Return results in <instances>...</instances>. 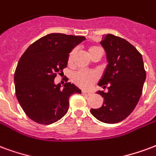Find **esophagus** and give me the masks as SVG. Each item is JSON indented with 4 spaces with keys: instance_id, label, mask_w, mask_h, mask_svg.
Instances as JSON below:
<instances>
[{
    "instance_id": "34e87169",
    "label": "esophagus",
    "mask_w": 156,
    "mask_h": 156,
    "mask_svg": "<svg viewBox=\"0 0 156 156\" xmlns=\"http://www.w3.org/2000/svg\"><path fill=\"white\" fill-rule=\"evenodd\" d=\"M81 94L84 95H86V96H89V95H91V93L90 91H87V90H82V91H81Z\"/></svg>"
}]
</instances>
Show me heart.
Returning a JSON list of instances; mask_svg holds the SVG:
<instances>
[{
	"mask_svg": "<svg viewBox=\"0 0 156 156\" xmlns=\"http://www.w3.org/2000/svg\"><path fill=\"white\" fill-rule=\"evenodd\" d=\"M100 49L97 46H90L88 48L89 54L90 55L92 52ZM76 50L73 49L71 50L70 52L68 55V63H71V61L73 60L74 56L76 55ZM99 75L95 71H86V70H78L76 72H75L71 76V80L77 86H79L83 89H89L93 86L95 81L98 80Z\"/></svg>",
	"mask_w": 156,
	"mask_h": 156,
	"instance_id": "heart-1",
	"label": "heart"
}]
</instances>
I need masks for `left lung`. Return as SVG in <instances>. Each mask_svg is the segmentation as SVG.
<instances>
[{"mask_svg":"<svg viewBox=\"0 0 156 156\" xmlns=\"http://www.w3.org/2000/svg\"><path fill=\"white\" fill-rule=\"evenodd\" d=\"M101 44L108 65L99 86L108 91L97 93L104 98L101 107L90 113L101 122H120L134 111L142 94L145 73L142 55L129 42L111 34L103 36Z\"/></svg>","mask_w":156,"mask_h":156,"instance_id":"1","label":"left lung"}]
</instances>
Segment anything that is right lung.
<instances>
[{"label": "right lung", "mask_w": 156, "mask_h": 156, "mask_svg": "<svg viewBox=\"0 0 156 156\" xmlns=\"http://www.w3.org/2000/svg\"><path fill=\"white\" fill-rule=\"evenodd\" d=\"M85 36L51 33L32 43L19 60L14 75L16 95L24 112L41 125H51L66 114L69 98L81 90L54 80L67 66L68 55Z\"/></svg>", "instance_id": "obj_1"}]
</instances>
